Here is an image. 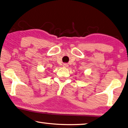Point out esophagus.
<instances>
[{
  "instance_id": "34e87169",
  "label": "esophagus",
  "mask_w": 128,
  "mask_h": 128,
  "mask_svg": "<svg viewBox=\"0 0 128 128\" xmlns=\"http://www.w3.org/2000/svg\"><path fill=\"white\" fill-rule=\"evenodd\" d=\"M63 66L64 67V68H68V64H67V63H64V64H63Z\"/></svg>"
}]
</instances>
